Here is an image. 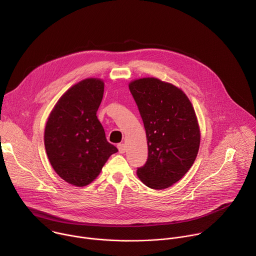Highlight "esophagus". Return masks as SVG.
<instances>
[{
    "label": "esophagus",
    "mask_w": 256,
    "mask_h": 256,
    "mask_svg": "<svg viewBox=\"0 0 256 256\" xmlns=\"http://www.w3.org/2000/svg\"><path fill=\"white\" fill-rule=\"evenodd\" d=\"M118 151L120 154H124L126 151V144H118Z\"/></svg>",
    "instance_id": "34e87169"
}]
</instances>
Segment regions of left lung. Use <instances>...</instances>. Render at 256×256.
<instances>
[{"label": "left lung", "mask_w": 256, "mask_h": 256, "mask_svg": "<svg viewBox=\"0 0 256 256\" xmlns=\"http://www.w3.org/2000/svg\"><path fill=\"white\" fill-rule=\"evenodd\" d=\"M128 88L146 130L148 160L136 175L153 190L180 180L198 156L200 130L194 108L180 88L153 77L136 79Z\"/></svg>", "instance_id": "left-lung-1"}]
</instances>
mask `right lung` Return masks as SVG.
I'll return each mask as SVG.
<instances>
[{
    "instance_id": "add662e5",
    "label": "right lung",
    "mask_w": 256,
    "mask_h": 256,
    "mask_svg": "<svg viewBox=\"0 0 256 256\" xmlns=\"http://www.w3.org/2000/svg\"><path fill=\"white\" fill-rule=\"evenodd\" d=\"M104 82L87 78L68 88L50 112L44 128V147L56 174L68 184L86 186L118 150L105 136L96 112Z\"/></svg>"
}]
</instances>
